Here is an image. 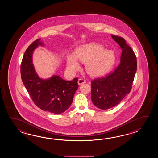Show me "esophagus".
Masks as SVG:
<instances>
[{"instance_id":"obj_1","label":"esophagus","mask_w":158,"mask_h":158,"mask_svg":"<svg viewBox=\"0 0 158 158\" xmlns=\"http://www.w3.org/2000/svg\"><path fill=\"white\" fill-rule=\"evenodd\" d=\"M85 83H86V81L84 80H83V79L80 78V79L78 80V85H81L85 84Z\"/></svg>"}]
</instances>
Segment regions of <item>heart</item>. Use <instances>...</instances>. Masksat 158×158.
<instances>
[{
    "label": "heart",
    "mask_w": 158,
    "mask_h": 158,
    "mask_svg": "<svg viewBox=\"0 0 158 158\" xmlns=\"http://www.w3.org/2000/svg\"><path fill=\"white\" fill-rule=\"evenodd\" d=\"M116 56L114 51L105 50L101 44L94 42L78 47L74 55L67 56L68 71L74 72L80 68L78 60L85 63L87 73L92 77H100L106 74L114 64Z\"/></svg>",
    "instance_id": "heart-1"
}]
</instances>
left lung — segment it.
<instances>
[{
    "instance_id": "1",
    "label": "left lung",
    "mask_w": 158,
    "mask_h": 158,
    "mask_svg": "<svg viewBox=\"0 0 158 158\" xmlns=\"http://www.w3.org/2000/svg\"><path fill=\"white\" fill-rule=\"evenodd\" d=\"M111 37L122 50L120 63L110 74L91 81V101L94 106L104 110L118 105L130 93L137 71V59L131 47L124 38Z\"/></svg>"
}]
</instances>
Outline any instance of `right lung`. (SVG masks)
I'll list each match as a JSON object with an SVG mask.
<instances>
[{"mask_svg": "<svg viewBox=\"0 0 158 158\" xmlns=\"http://www.w3.org/2000/svg\"><path fill=\"white\" fill-rule=\"evenodd\" d=\"M41 39L35 40L25 51L21 65L24 86L37 107L44 111L60 114L71 106L78 88V78L65 81L58 75L44 79L39 77L33 63V54L38 46H44Z\"/></svg>", "mask_w": 158, "mask_h": 158, "instance_id": "1", "label": "right lung"}]
</instances>
